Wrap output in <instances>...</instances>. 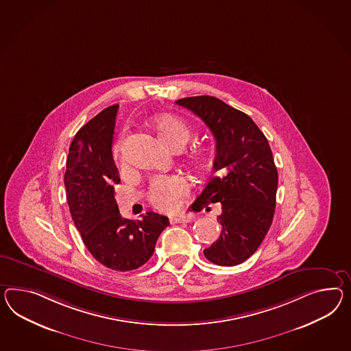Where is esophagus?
Listing matches in <instances>:
<instances>
[{
  "label": "esophagus",
  "mask_w": 351,
  "mask_h": 351,
  "mask_svg": "<svg viewBox=\"0 0 351 351\" xmlns=\"http://www.w3.org/2000/svg\"><path fill=\"white\" fill-rule=\"evenodd\" d=\"M191 221V219H189V216H174V217H171V224H180V223H189Z\"/></svg>",
  "instance_id": "34e87169"
}]
</instances>
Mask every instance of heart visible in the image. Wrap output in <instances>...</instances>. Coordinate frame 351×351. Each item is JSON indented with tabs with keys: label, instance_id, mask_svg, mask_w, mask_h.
Segmentation results:
<instances>
[{
	"label": "heart",
	"instance_id": "b5f03b06",
	"mask_svg": "<svg viewBox=\"0 0 351 351\" xmlns=\"http://www.w3.org/2000/svg\"><path fill=\"white\" fill-rule=\"evenodd\" d=\"M156 130L159 137L171 147L177 143L189 140V130L183 121L173 116L156 118ZM189 192V183L182 176H158L149 189V199L160 211H174L180 206L182 197Z\"/></svg>",
	"mask_w": 351,
	"mask_h": 351
}]
</instances>
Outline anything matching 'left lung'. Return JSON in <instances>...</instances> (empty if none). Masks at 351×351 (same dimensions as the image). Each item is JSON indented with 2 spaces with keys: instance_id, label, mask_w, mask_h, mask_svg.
Here are the masks:
<instances>
[{
  "instance_id": "obj_1",
  "label": "left lung",
  "mask_w": 351,
  "mask_h": 351,
  "mask_svg": "<svg viewBox=\"0 0 351 351\" xmlns=\"http://www.w3.org/2000/svg\"><path fill=\"white\" fill-rule=\"evenodd\" d=\"M201 118L215 138L213 177L192 206L221 204V234L204 251L219 266L250 258L270 229L278 191V169L266 136L250 116L210 95L176 101Z\"/></svg>"
}]
</instances>
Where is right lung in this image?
I'll return each mask as SVG.
<instances>
[{
  "instance_id": "obj_1",
  "label": "right lung",
  "mask_w": 351,
  "mask_h": 351,
  "mask_svg": "<svg viewBox=\"0 0 351 351\" xmlns=\"http://www.w3.org/2000/svg\"><path fill=\"white\" fill-rule=\"evenodd\" d=\"M117 112L118 104L103 109L77 131L64 187L72 220L93 257L112 270L131 271L150 260L169 220L152 211L137 221L119 214L113 187L119 177L112 155Z\"/></svg>"
}]
</instances>
